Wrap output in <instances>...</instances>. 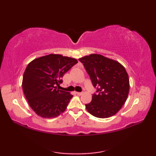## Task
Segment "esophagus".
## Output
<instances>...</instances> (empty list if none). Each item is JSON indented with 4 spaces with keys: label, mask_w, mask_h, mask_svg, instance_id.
Here are the masks:
<instances>
[{
    "label": "esophagus",
    "mask_w": 156,
    "mask_h": 156,
    "mask_svg": "<svg viewBox=\"0 0 156 156\" xmlns=\"http://www.w3.org/2000/svg\"><path fill=\"white\" fill-rule=\"evenodd\" d=\"M76 94H77L78 95H82V94H83V93H82V92H76Z\"/></svg>",
    "instance_id": "esophagus-1"
}]
</instances>
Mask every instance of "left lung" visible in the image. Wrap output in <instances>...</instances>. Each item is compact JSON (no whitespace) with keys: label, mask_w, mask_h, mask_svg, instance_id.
Masks as SVG:
<instances>
[{"label":"left lung","mask_w":156,"mask_h":156,"mask_svg":"<svg viewBox=\"0 0 156 156\" xmlns=\"http://www.w3.org/2000/svg\"><path fill=\"white\" fill-rule=\"evenodd\" d=\"M83 63L98 93L87 104L89 113L98 118H108L119 111L127 101L129 91V76L119 62L104 55L92 54L78 59Z\"/></svg>","instance_id":"obj_1"}]
</instances>
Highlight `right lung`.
<instances>
[{
  "instance_id": "add662e5",
  "label": "right lung",
  "mask_w": 156,
  "mask_h": 156,
  "mask_svg": "<svg viewBox=\"0 0 156 156\" xmlns=\"http://www.w3.org/2000/svg\"><path fill=\"white\" fill-rule=\"evenodd\" d=\"M77 59L61 54H49L29 63L23 74L22 87L30 107L39 117H58L67 108L73 95L59 90L62 78Z\"/></svg>"
}]
</instances>
